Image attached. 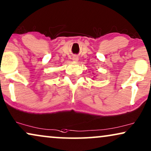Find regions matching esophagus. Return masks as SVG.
Returning a JSON list of instances; mask_svg holds the SVG:
<instances>
[{
  "label": "esophagus",
  "instance_id": "1",
  "mask_svg": "<svg viewBox=\"0 0 151 151\" xmlns=\"http://www.w3.org/2000/svg\"><path fill=\"white\" fill-rule=\"evenodd\" d=\"M74 60H76V61H77V58H74Z\"/></svg>",
  "mask_w": 151,
  "mask_h": 151
}]
</instances>
